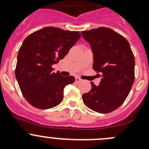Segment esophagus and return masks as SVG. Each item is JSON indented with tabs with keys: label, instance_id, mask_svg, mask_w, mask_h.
<instances>
[{
	"label": "esophagus",
	"instance_id": "obj_1",
	"mask_svg": "<svg viewBox=\"0 0 149 149\" xmlns=\"http://www.w3.org/2000/svg\"><path fill=\"white\" fill-rule=\"evenodd\" d=\"M80 81H81V79L79 77H76V82L79 83Z\"/></svg>",
	"mask_w": 149,
	"mask_h": 149
}]
</instances>
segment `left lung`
<instances>
[{
  "label": "left lung",
  "mask_w": 149,
  "mask_h": 149,
  "mask_svg": "<svg viewBox=\"0 0 149 149\" xmlns=\"http://www.w3.org/2000/svg\"><path fill=\"white\" fill-rule=\"evenodd\" d=\"M93 53V68L101 73L100 85L82 96L84 104L99 113L118 109L127 98L135 79V59L130 44L111 29L99 27L81 31Z\"/></svg>",
  "instance_id": "left-lung-1"
}]
</instances>
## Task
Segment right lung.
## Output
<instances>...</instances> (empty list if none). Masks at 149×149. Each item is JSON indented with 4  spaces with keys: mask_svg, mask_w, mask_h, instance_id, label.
I'll use <instances>...</instances> for the list:
<instances>
[{
    "mask_svg": "<svg viewBox=\"0 0 149 149\" xmlns=\"http://www.w3.org/2000/svg\"><path fill=\"white\" fill-rule=\"evenodd\" d=\"M80 37L79 31L48 26L24 40L18 52L15 75L30 104L46 109L63 101L64 88L73 84L75 78L52 73V65L63 59Z\"/></svg>",
    "mask_w": 149,
    "mask_h": 149,
    "instance_id": "1",
    "label": "right lung"
}]
</instances>
